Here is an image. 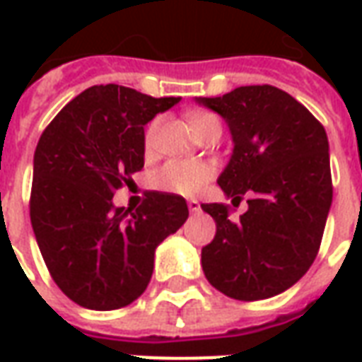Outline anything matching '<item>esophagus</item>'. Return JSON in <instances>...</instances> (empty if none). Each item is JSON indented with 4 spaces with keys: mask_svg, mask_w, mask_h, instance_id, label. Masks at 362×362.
I'll return each instance as SVG.
<instances>
[{
    "mask_svg": "<svg viewBox=\"0 0 362 362\" xmlns=\"http://www.w3.org/2000/svg\"><path fill=\"white\" fill-rule=\"evenodd\" d=\"M188 209L192 213H199L202 211V205H199V202H197V199H188Z\"/></svg>",
    "mask_w": 362,
    "mask_h": 362,
    "instance_id": "esophagus-1",
    "label": "esophagus"
}]
</instances>
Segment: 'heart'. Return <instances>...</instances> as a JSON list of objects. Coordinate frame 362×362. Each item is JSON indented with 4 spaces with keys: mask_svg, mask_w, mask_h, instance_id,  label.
<instances>
[{
    "mask_svg": "<svg viewBox=\"0 0 362 362\" xmlns=\"http://www.w3.org/2000/svg\"><path fill=\"white\" fill-rule=\"evenodd\" d=\"M209 122H217V118H213L209 114H194L192 116L194 132H197L199 127L209 124ZM158 127H160V118H155L145 129V147L147 149H153V145L157 141ZM213 173L215 170L209 163L176 158V160H168L165 166L158 168L153 176V184L163 192H170V194H178V196H194L211 180Z\"/></svg>",
    "mask_w": 362,
    "mask_h": 362,
    "instance_id": "1",
    "label": "heart"
}]
</instances>
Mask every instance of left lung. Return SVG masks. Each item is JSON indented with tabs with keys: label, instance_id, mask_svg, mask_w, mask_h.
<instances>
[{
	"label": "left lung",
	"instance_id": "8db88e82",
	"mask_svg": "<svg viewBox=\"0 0 362 362\" xmlns=\"http://www.w3.org/2000/svg\"><path fill=\"white\" fill-rule=\"evenodd\" d=\"M196 103L227 122L235 143L217 184L233 205L252 194L240 221L230 219L228 205H202L217 225L202 250L205 277L236 300L279 295L308 272L322 243L334 196L326 129L272 85Z\"/></svg>",
	"mask_w": 362,
	"mask_h": 362
}]
</instances>
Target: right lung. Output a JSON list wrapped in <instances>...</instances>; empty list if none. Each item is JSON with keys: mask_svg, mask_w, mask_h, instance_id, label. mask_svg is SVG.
Wrapping results in <instances>:
<instances>
[{"mask_svg": "<svg viewBox=\"0 0 362 362\" xmlns=\"http://www.w3.org/2000/svg\"><path fill=\"white\" fill-rule=\"evenodd\" d=\"M180 103L96 85L66 104L35 151L30 223L52 279L90 310L143 295L155 250L188 219L182 196L149 192L135 211L112 204L145 163V124Z\"/></svg>", "mask_w": 362, "mask_h": 362, "instance_id": "add662e5", "label": "right lung"}]
</instances>
